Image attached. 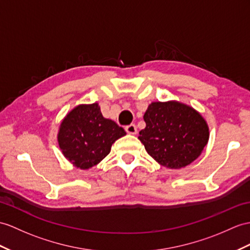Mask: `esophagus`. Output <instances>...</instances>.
<instances>
[{
	"instance_id": "obj_1",
	"label": "esophagus",
	"mask_w": 250,
	"mask_h": 250,
	"mask_svg": "<svg viewBox=\"0 0 250 250\" xmlns=\"http://www.w3.org/2000/svg\"><path fill=\"white\" fill-rule=\"evenodd\" d=\"M125 130L127 133H129V135H136L137 133V126L135 124H129L125 126Z\"/></svg>"
}]
</instances>
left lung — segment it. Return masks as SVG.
I'll return each instance as SVG.
<instances>
[{"instance_id": "1", "label": "left lung", "mask_w": 250, "mask_h": 250, "mask_svg": "<svg viewBox=\"0 0 250 250\" xmlns=\"http://www.w3.org/2000/svg\"><path fill=\"white\" fill-rule=\"evenodd\" d=\"M139 139L148 155L168 168L192 163L208 143L209 128L196 110L178 102L151 103Z\"/></svg>"}]
</instances>
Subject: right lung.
Masks as SVG:
<instances>
[{"label": "right lung", "instance_id": "obj_1", "mask_svg": "<svg viewBox=\"0 0 250 250\" xmlns=\"http://www.w3.org/2000/svg\"><path fill=\"white\" fill-rule=\"evenodd\" d=\"M125 130L103 117L99 105H79L66 114L60 125L58 143L73 166L88 169L110 153L111 145Z\"/></svg>", "mask_w": 250, "mask_h": 250}]
</instances>
